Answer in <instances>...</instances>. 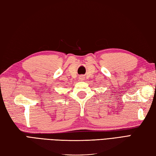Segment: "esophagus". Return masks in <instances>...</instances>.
<instances>
[{
	"mask_svg": "<svg viewBox=\"0 0 156 156\" xmlns=\"http://www.w3.org/2000/svg\"><path fill=\"white\" fill-rule=\"evenodd\" d=\"M83 76H80V77H79V79H80V80H83Z\"/></svg>",
	"mask_w": 156,
	"mask_h": 156,
	"instance_id": "1",
	"label": "esophagus"
}]
</instances>
